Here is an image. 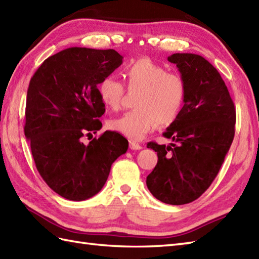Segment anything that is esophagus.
Wrapping results in <instances>:
<instances>
[{
    "label": "esophagus",
    "instance_id": "obj_1",
    "mask_svg": "<svg viewBox=\"0 0 259 259\" xmlns=\"http://www.w3.org/2000/svg\"><path fill=\"white\" fill-rule=\"evenodd\" d=\"M129 147L131 150H141L142 149L141 144H139L138 142H135V141H130Z\"/></svg>",
    "mask_w": 259,
    "mask_h": 259
}]
</instances>
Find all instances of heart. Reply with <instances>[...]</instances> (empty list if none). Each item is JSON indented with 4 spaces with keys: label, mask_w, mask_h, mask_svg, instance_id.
Masks as SVG:
<instances>
[{
    "label": "heart",
    "mask_w": 259,
    "mask_h": 259,
    "mask_svg": "<svg viewBox=\"0 0 259 259\" xmlns=\"http://www.w3.org/2000/svg\"><path fill=\"white\" fill-rule=\"evenodd\" d=\"M122 76L129 90H139L137 109L112 119L109 122L112 130L131 140H141L159 122L169 125L178 118L185 98V85L179 75L166 73L162 66L144 57L125 65ZM98 94L106 108L117 110L124 88L115 78L107 76L99 82Z\"/></svg>",
    "instance_id": "heart-1"
}]
</instances>
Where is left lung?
<instances>
[{"label": "left lung", "instance_id": "1", "mask_svg": "<svg viewBox=\"0 0 259 259\" xmlns=\"http://www.w3.org/2000/svg\"><path fill=\"white\" fill-rule=\"evenodd\" d=\"M167 61L184 81V105L163 134L173 143L147 144L158 153L147 186L159 201L182 205L200 197L218 176L234 139L236 111L224 80L205 58L177 53Z\"/></svg>", "mask_w": 259, "mask_h": 259}]
</instances>
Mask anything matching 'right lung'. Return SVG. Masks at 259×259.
I'll return each instance as SVG.
<instances>
[{
	"instance_id": "add662e5",
	"label": "right lung",
	"mask_w": 259,
	"mask_h": 259,
	"mask_svg": "<svg viewBox=\"0 0 259 259\" xmlns=\"http://www.w3.org/2000/svg\"><path fill=\"white\" fill-rule=\"evenodd\" d=\"M122 59L115 50L69 47L45 59L29 81L24 132L40 177L67 200L97 194L128 150V140L115 131L81 142L102 127L106 109L97 86Z\"/></svg>"
}]
</instances>
